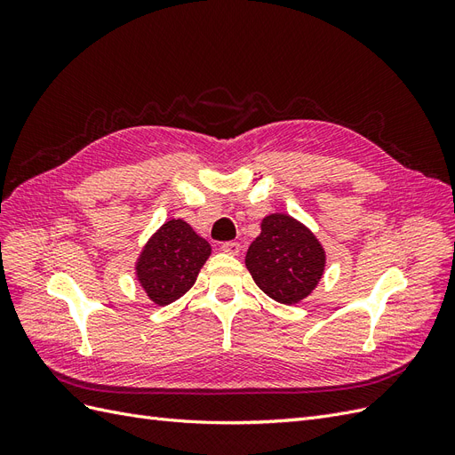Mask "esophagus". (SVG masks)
I'll list each match as a JSON object with an SVG mask.
<instances>
[{"mask_svg": "<svg viewBox=\"0 0 455 455\" xmlns=\"http://www.w3.org/2000/svg\"><path fill=\"white\" fill-rule=\"evenodd\" d=\"M220 251L226 252V254H231V256H237L241 252V244L235 243V241H228V243H222Z\"/></svg>", "mask_w": 455, "mask_h": 455, "instance_id": "1", "label": "esophagus"}]
</instances>
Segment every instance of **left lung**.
<instances>
[{"label": "left lung", "instance_id": "1", "mask_svg": "<svg viewBox=\"0 0 455 455\" xmlns=\"http://www.w3.org/2000/svg\"><path fill=\"white\" fill-rule=\"evenodd\" d=\"M244 264L254 283L284 306L306 299L323 279L326 252L315 233L296 218L275 212L261 220Z\"/></svg>", "mask_w": 455, "mask_h": 455}]
</instances>
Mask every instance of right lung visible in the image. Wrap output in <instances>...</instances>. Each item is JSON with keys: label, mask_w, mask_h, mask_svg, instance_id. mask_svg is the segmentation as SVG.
<instances>
[{"label": "right lung", "mask_w": 455, "mask_h": 455, "mask_svg": "<svg viewBox=\"0 0 455 455\" xmlns=\"http://www.w3.org/2000/svg\"><path fill=\"white\" fill-rule=\"evenodd\" d=\"M212 249L182 218L164 222L148 239L136 259L134 273L156 306H169L196 284Z\"/></svg>", "instance_id": "obj_1"}]
</instances>
